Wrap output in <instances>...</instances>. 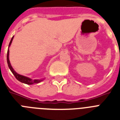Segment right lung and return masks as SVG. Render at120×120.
<instances>
[{"instance_id": "obj_1", "label": "right lung", "mask_w": 120, "mask_h": 120, "mask_svg": "<svg viewBox=\"0 0 120 120\" xmlns=\"http://www.w3.org/2000/svg\"><path fill=\"white\" fill-rule=\"evenodd\" d=\"M13 38H14V36H13V38H11V41H10V44H9V47H10L11 42H12ZM7 63H8V65L9 68L10 69L11 72L13 73V74L14 75V76L16 77V78L17 79V80L21 82H23V83L26 84L31 85V84H33L39 83V82H41L42 81H43V79H33H33H31L30 78L26 77V76H23V75H21L18 74L17 73H16V71H14V70L13 69L12 66L11 65L10 60H9V49L8 50V52H7Z\"/></svg>"}]
</instances>
